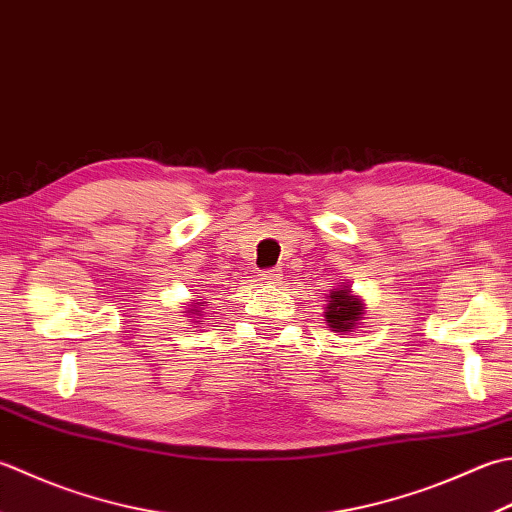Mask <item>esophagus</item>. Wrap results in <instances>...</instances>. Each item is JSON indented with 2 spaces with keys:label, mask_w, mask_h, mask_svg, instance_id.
Wrapping results in <instances>:
<instances>
[{
  "label": "esophagus",
  "mask_w": 512,
  "mask_h": 512,
  "mask_svg": "<svg viewBox=\"0 0 512 512\" xmlns=\"http://www.w3.org/2000/svg\"><path fill=\"white\" fill-rule=\"evenodd\" d=\"M259 279H262L264 284H279V279H282V270H264Z\"/></svg>",
  "instance_id": "34e87169"
}]
</instances>
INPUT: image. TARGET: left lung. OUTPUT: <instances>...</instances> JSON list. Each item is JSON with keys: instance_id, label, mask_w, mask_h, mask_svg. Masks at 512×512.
<instances>
[{"instance_id": "obj_1", "label": "left lung", "mask_w": 512, "mask_h": 512, "mask_svg": "<svg viewBox=\"0 0 512 512\" xmlns=\"http://www.w3.org/2000/svg\"><path fill=\"white\" fill-rule=\"evenodd\" d=\"M326 324L335 333H353V328L362 324V317L366 313L364 299L353 293V288L337 286L326 295Z\"/></svg>"}]
</instances>
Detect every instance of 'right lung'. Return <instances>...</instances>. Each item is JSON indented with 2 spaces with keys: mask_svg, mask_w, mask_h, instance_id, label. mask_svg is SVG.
I'll list each match as a JSON object with an SVG mask.
<instances>
[{
  "mask_svg": "<svg viewBox=\"0 0 512 512\" xmlns=\"http://www.w3.org/2000/svg\"><path fill=\"white\" fill-rule=\"evenodd\" d=\"M204 304H208V302H204V299H190L188 310H184V313L190 315V317H199V315H202V306Z\"/></svg>",
  "mask_w": 512,
  "mask_h": 512,
  "instance_id": "add662e5",
  "label": "right lung"
}]
</instances>
